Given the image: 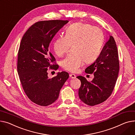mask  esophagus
<instances>
[{"mask_svg": "<svg viewBox=\"0 0 135 135\" xmlns=\"http://www.w3.org/2000/svg\"><path fill=\"white\" fill-rule=\"evenodd\" d=\"M69 77L71 79H75L76 78V75L74 74H69Z\"/></svg>", "mask_w": 135, "mask_h": 135, "instance_id": "1", "label": "esophagus"}]
</instances>
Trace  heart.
<instances>
[{"instance_id": "obj_1", "label": "heart", "mask_w": 135, "mask_h": 135, "mask_svg": "<svg viewBox=\"0 0 135 135\" xmlns=\"http://www.w3.org/2000/svg\"><path fill=\"white\" fill-rule=\"evenodd\" d=\"M104 41L101 29L91 25L77 23L68 26L65 35H61L53 43V50L59 56L66 53L72 46L73 53L62 61L64 69L76 72L84 62H94L99 55Z\"/></svg>"}]
</instances>
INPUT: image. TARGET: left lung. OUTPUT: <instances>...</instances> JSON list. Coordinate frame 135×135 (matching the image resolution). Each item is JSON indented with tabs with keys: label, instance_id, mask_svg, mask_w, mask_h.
I'll return each mask as SVG.
<instances>
[{
	"label": "left lung",
	"instance_id": "8db88e82",
	"mask_svg": "<svg viewBox=\"0 0 135 135\" xmlns=\"http://www.w3.org/2000/svg\"><path fill=\"white\" fill-rule=\"evenodd\" d=\"M119 70L117 48L114 38L110 36L99 56L85 70L88 74L94 73V79L89 82L84 76L76 77L81 83L79 89L81 100L89 106H94L107 100L113 92Z\"/></svg>",
	"mask_w": 135,
	"mask_h": 135
}]
</instances>
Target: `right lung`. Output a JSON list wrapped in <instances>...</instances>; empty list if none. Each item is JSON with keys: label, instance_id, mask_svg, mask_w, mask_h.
Instances as JSON below:
<instances>
[{"label": "right lung", "instance_id": "add662e5", "mask_svg": "<svg viewBox=\"0 0 135 135\" xmlns=\"http://www.w3.org/2000/svg\"><path fill=\"white\" fill-rule=\"evenodd\" d=\"M69 21H43L35 23L22 38L18 53L17 71L23 90L29 99L40 106L54 103L60 89L69 78L66 71L59 72L50 79L48 69L59 68L49 50V44L56 33Z\"/></svg>", "mask_w": 135, "mask_h": 135}]
</instances>
